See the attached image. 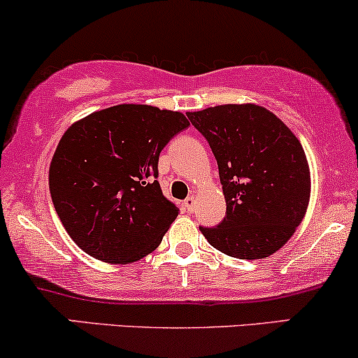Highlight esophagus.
I'll use <instances>...</instances> for the list:
<instances>
[{"label": "esophagus", "instance_id": "obj_1", "mask_svg": "<svg viewBox=\"0 0 358 358\" xmlns=\"http://www.w3.org/2000/svg\"><path fill=\"white\" fill-rule=\"evenodd\" d=\"M184 209H186L187 213H192V210L196 209V199H194L192 196L187 197V199L184 201Z\"/></svg>", "mask_w": 358, "mask_h": 358}]
</instances>
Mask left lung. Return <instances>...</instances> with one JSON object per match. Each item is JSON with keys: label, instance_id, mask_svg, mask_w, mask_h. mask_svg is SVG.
<instances>
[{"label": "left lung", "instance_id": "8db88e82", "mask_svg": "<svg viewBox=\"0 0 358 358\" xmlns=\"http://www.w3.org/2000/svg\"><path fill=\"white\" fill-rule=\"evenodd\" d=\"M219 166L226 217L199 227L210 245L237 259H264L292 237L310 199L302 144L275 114L255 104L187 113Z\"/></svg>", "mask_w": 358, "mask_h": 358}]
</instances>
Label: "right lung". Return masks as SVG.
<instances>
[{"mask_svg": "<svg viewBox=\"0 0 358 358\" xmlns=\"http://www.w3.org/2000/svg\"><path fill=\"white\" fill-rule=\"evenodd\" d=\"M189 127L186 116L119 104L74 122L50 166L55 209L91 257L129 264L151 254L179 209L157 182L159 154Z\"/></svg>", "mask_w": 358, "mask_h": 358, "instance_id": "1", "label": "right lung"}]
</instances>
